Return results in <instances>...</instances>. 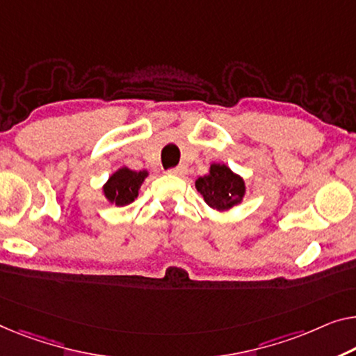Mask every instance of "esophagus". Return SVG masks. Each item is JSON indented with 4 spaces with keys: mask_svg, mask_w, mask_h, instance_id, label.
<instances>
[{
    "mask_svg": "<svg viewBox=\"0 0 356 356\" xmlns=\"http://www.w3.org/2000/svg\"><path fill=\"white\" fill-rule=\"evenodd\" d=\"M168 172H169V174H172V176H184V174L187 172V168H185V166H177V168L169 169Z\"/></svg>",
    "mask_w": 356,
    "mask_h": 356,
    "instance_id": "1",
    "label": "esophagus"
}]
</instances>
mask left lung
Wrapping results in <instances>:
<instances>
[{
    "label": "left lung",
    "mask_w": 356,
    "mask_h": 356,
    "mask_svg": "<svg viewBox=\"0 0 356 356\" xmlns=\"http://www.w3.org/2000/svg\"><path fill=\"white\" fill-rule=\"evenodd\" d=\"M195 187L204 198L206 204L217 211H227L240 204L246 193L243 177L233 172L225 164L217 163L211 164L209 174L196 180Z\"/></svg>",
    "instance_id": "8db88e82"
}]
</instances>
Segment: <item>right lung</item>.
I'll return each instance as SVG.
<instances>
[{
  "mask_svg": "<svg viewBox=\"0 0 356 356\" xmlns=\"http://www.w3.org/2000/svg\"><path fill=\"white\" fill-rule=\"evenodd\" d=\"M147 171H132L129 168H121L111 174L107 184L104 185V195L111 204L126 206L132 203L139 195V188L145 177Z\"/></svg>",
  "mask_w": 356,
  "mask_h": 356,
  "instance_id": "obj_1",
  "label": "right lung"
}]
</instances>
